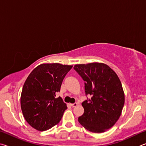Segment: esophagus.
I'll use <instances>...</instances> for the list:
<instances>
[{
  "instance_id": "1",
  "label": "esophagus",
  "mask_w": 146,
  "mask_h": 146,
  "mask_svg": "<svg viewBox=\"0 0 146 146\" xmlns=\"http://www.w3.org/2000/svg\"><path fill=\"white\" fill-rule=\"evenodd\" d=\"M77 105H78V103H73V104H70V106H72V107H76Z\"/></svg>"
}]
</instances>
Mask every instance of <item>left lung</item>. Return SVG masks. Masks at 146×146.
<instances>
[{
  "instance_id": "8db88e82",
  "label": "left lung",
  "mask_w": 146,
  "mask_h": 146,
  "mask_svg": "<svg viewBox=\"0 0 146 146\" xmlns=\"http://www.w3.org/2000/svg\"><path fill=\"white\" fill-rule=\"evenodd\" d=\"M74 69L85 81L86 95L91 99L82 103L83 115L78 121L88 131L103 133L118 121L124 104V93L118 76L106 64L76 65Z\"/></svg>"
}]
</instances>
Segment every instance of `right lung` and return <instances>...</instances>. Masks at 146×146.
I'll return each mask as SVG.
<instances>
[{"label":"right lung","mask_w":146,"mask_h":146,"mask_svg":"<svg viewBox=\"0 0 146 146\" xmlns=\"http://www.w3.org/2000/svg\"><path fill=\"white\" fill-rule=\"evenodd\" d=\"M72 65L43 63L36 66L23 86L20 105L25 121L38 131H45L59 123L66 104L56 98L66 74Z\"/></svg>","instance_id":"right-lung-1"}]
</instances>
